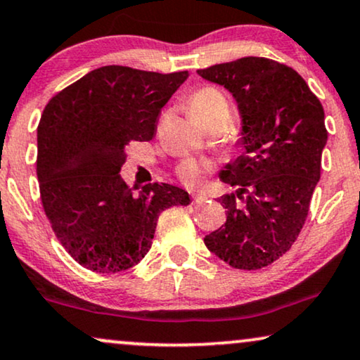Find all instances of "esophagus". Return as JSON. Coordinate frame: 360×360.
<instances>
[{
    "label": "esophagus",
    "mask_w": 360,
    "mask_h": 360,
    "mask_svg": "<svg viewBox=\"0 0 360 360\" xmlns=\"http://www.w3.org/2000/svg\"><path fill=\"white\" fill-rule=\"evenodd\" d=\"M205 199H207V195L205 194H193V202H195V204L204 202Z\"/></svg>",
    "instance_id": "esophagus-1"
}]
</instances>
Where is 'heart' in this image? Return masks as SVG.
<instances>
[{
    "instance_id": "1",
    "label": "heart",
    "mask_w": 360,
    "mask_h": 360,
    "mask_svg": "<svg viewBox=\"0 0 360 360\" xmlns=\"http://www.w3.org/2000/svg\"><path fill=\"white\" fill-rule=\"evenodd\" d=\"M189 113L199 123H205L207 120L217 117L220 113H229V102L222 92L214 87H202L193 94L189 98ZM204 166L198 161L188 160L179 166V177L186 184L195 186L202 181Z\"/></svg>"
}]
</instances>
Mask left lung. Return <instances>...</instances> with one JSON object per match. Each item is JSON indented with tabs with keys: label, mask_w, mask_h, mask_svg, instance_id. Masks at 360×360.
Instances as JSON below:
<instances>
[{
	"label": "left lung",
	"mask_w": 360,
	"mask_h": 360,
	"mask_svg": "<svg viewBox=\"0 0 360 360\" xmlns=\"http://www.w3.org/2000/svg\"><path fill=\"white\" fill-rule=\"evenodd\" d=\"M198 74L236 98L242 146L219 172L220 181L237 186L219 199L227 220L204 243L230 266L258 270L290 250L308 217L328 143L323 105L298 72L265 57Z\"/></svg>",
	"instance_id": "left-lung-1"
}]
</instances>
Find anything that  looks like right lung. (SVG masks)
I'll list each match as a JSON object with an SVG mask.
<instances>
[{
	"label": "right lung",
	"mask_w": 360,
	"mask_h": 360,
	"mask_svg": "<svg viewBox=\"0 0 360 360\" xmlns=\"http://www.w3.org/2000/svg\"><path fill=\"white\" fill-rule=\"evenodd\" d=\"M188 77L105 65L46 105L36 161L42 207L62 247L87 270L135 266L162 210L191 202L177 186L130 188L118 174L127 146L151 140L161 108Z\"/></svg>",
	"instance_id": "1"
}]
</instances>
